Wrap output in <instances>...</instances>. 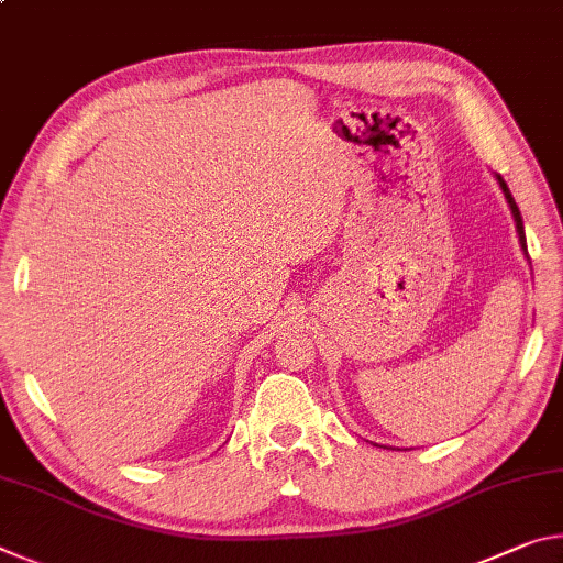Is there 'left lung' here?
<instances>
[{"mask_svg":"<svg viewBox=\"0 0 563 563\" xmlns=\"http://www.w3.org/2000/svg\"><path fill=\"white\" fill-rule=\"evenodd\" d=\"M497 184H499V188H501V194H504V198H507V203H509V208H511V216H514V223H517V233H519V243H521V251H523V255H527V235H523V221H521V213H519V206H517V201H514V196H511V190H509V186L504 184V178L497 174ZM529 258V255H527Z\"/></svg>","mask_w":563,"mask_h":563,"instance_id":"8db88e82","label":"left lung"}]
</instances>
